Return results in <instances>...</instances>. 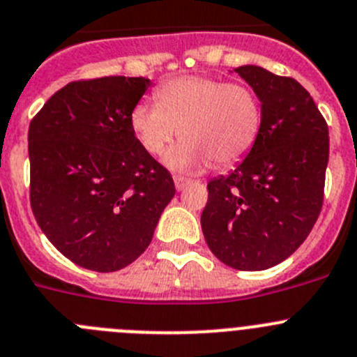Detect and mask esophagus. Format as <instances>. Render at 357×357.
Segmentation results:
<instances>
[{
    "label": "esophagus",
    "mask_w": 357,
    "mask_h": 357,
    "mask_svg": "<svg viewBox=\"0 0 357 357\" xmlns=\"http://www.w3.org/2000/svg\"><path fill=\"white\" fill-rule=\"evenodd\" d=\"M174 185H176V190H179V192H181V190H185L186 186L190 185V179L183 178V176H176Z\"/></svg>",
    "instance_id": "34e87169"
}]
</instances>
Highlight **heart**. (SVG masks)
Here are the masks:
<instances>
[{"mask_svg":"<svg viewBox=\"0 0 357 357\" xmlns=\"http://www.w3.org/2000/svg\"><path fill=\"white\" fill-rule=\"evenodd\" d=\"M156 103L141 102L130 114L135 137L151 155H162L181 130L183 141L165 163L194 172L245 158L262 130V105L254 89L202 75H183L160 84Z\"/></svg>","mask_w":357,"mask_h":357,"instance_id":"1","label":"heart"}]
</instances>
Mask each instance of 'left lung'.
Segmentation results:
<instances>
[{"instance_id":"obj_1","label":"left lung","mask_w":357,"mask_h":357,"mask_svg":"<svg viewBox=\"0 0 357 357\" xmlns=\"http://www.w3.org/2000/svg\"><path fill=\"white\" fill-rule=\"evenodd\" d=\"M259 96L262 130L229 176L208 183L202 232L213 254L234 269L261 271L292 255L324 201L328 125L310 93L262 66L234 70Z\"/></svg>"}]
</instances>
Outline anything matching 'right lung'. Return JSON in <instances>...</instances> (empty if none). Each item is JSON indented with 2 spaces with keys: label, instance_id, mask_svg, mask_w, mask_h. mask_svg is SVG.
Listing matches in <instances>:
<instances>
[{
  "label": "right lung",
  "instance_id": "right-lung-1",
  "mask_svg": "<svg viewBox=\"0 0 357 357\" xmlns=\"http://www.w3.org/2000/svg\"><path fill=\"white\" fill-rule=\"evenodd\" d=\"M149 86L123 75L70 82L29 123L33 215L81 268L111 273L132 264L176 194L172 176L130 125Z\"/></svg>",
  "mask_w": 357,
  "mask_h": 357
}]
</instances>
